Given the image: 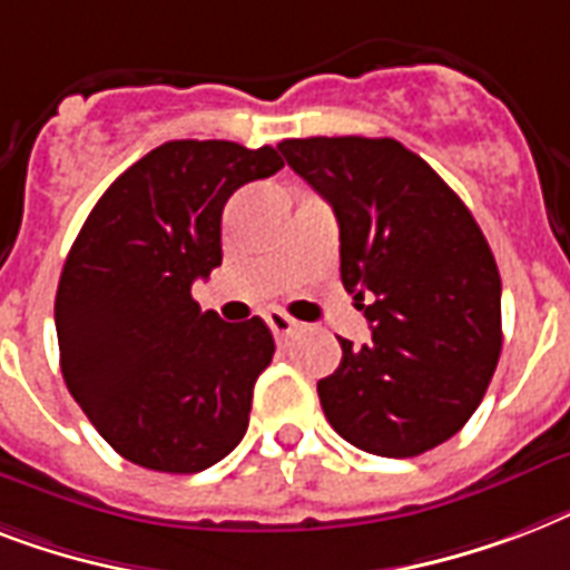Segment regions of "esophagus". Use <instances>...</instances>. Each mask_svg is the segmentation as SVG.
I'll use <instances>...</instances> for the list:
<instances>
[{
	"mask_svg": "<svg viewBox=\"0 0 570 570\" xmlns=\"http://www.w3.org/2000/svg\"><path fill=\"white\" fill-rule=\"evenodd\" d=\"M266 322H268V328H272V334H275L277 343H286V340L293 337L295 331H298V322L289 320L284 311H268Z\"/></svg>",
	"mask_w": 570,
	"mask_h": 570,
	"instance_id": "1",
	"label": "esophagus"
}]
</instances>
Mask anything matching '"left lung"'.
Here are the masks:
<instances>
[{
  "label": "left lung",
  "instance_id": "8db88e82",
  "mask_svg": "<svg viewBox=\"0 0 570 570\" xmlns=\"http://www.w3.org/2000/svg\"><path fill=\"white\" fill-rule=\"evenodd\" d=\"M286 165L331 204L340 277L373 340H340L343 361L316 384L340 438L384 459L450 441L494 375L500 272L461 197L396 138H286Z\"/></svg>",
  "mask_w": 570,
  "mask_h": 570
}]
</instances>
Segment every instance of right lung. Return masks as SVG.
Masks as SVG:
<instances>
[{
    "mask_svg": "<svg viewBox=\"0 0 570 570\" xmlns=\"http://www.w3.org/2000/svg\"><path fill=\"white\" fill-rule=\"evenodd\" d=\"M284 168L275 147L165 141L85 218L56 293L61 375L94 429L138 468L197 473L245 438L266 322H224L191 298L222 266V213Z\"/></svg>",
    "mask_w": 570,
    "mask_h": 570,
    "instance_id": "right-lung-1",
    "label": "right lung"
}]
</instances>
